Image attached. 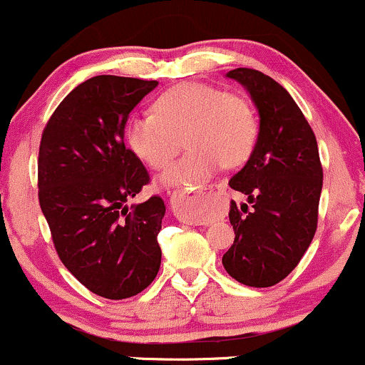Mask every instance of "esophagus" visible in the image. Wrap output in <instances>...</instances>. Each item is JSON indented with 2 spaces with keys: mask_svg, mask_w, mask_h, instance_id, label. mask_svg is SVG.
I'll return each mask as SVG.
<instances>
[{
  "mask_svg": "<svg viewBox=\"0 0 365 365\" xmlns=\"http://www.w3.org/2000/svg\"><path fill=\"white\" fill-rule=\"evenodd\" d=\"M222 190V184H209L205 190L195 191V193L187 195L186 202H187V214H184L182 210H179V214L182 215V219L190 225H205V219L200 217V212H202V205L203 200L210 195L219 193Z\"/></svg>",
  "mask_w": 365,
  "mask_h": 365,
  "instance_id": "1",
  "label": "esophagus"
}]
</instances>
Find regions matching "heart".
Here are the masks:
<instances>
[{
  "label": "heart",
  "instance_id": "obj_1",
  "mask_svg": "<svg viewBox=\"0 0 365 365\" xmlns=\"http://www.w3.org/2000/svg\"><path fill=\"white\" fill-rule=\"evenodd\" d=\"M155 115L134 113L125 123L128 148L151 168H163L186 137L190 151L160 175L179 190L202 186L225 165L245 162L254 150L257 125L244 99L203 83H181L155 101Z\"/></svg>",
  "mask_w": 365,
  "mask_h": 365
}]
</instances>
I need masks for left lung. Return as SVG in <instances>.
I'll list each match as a JSON object with an SVG mask.
<instances>
[{
	"mask_svg": "<svg viewBox=\"0 0 365 365\" xmlns=\"http://www.w3.org/2000/svg\"><path fill=\"white\" fill-rule=\"evenodd\" d=\"M247 90L259 115L249 160L230 179L247 202H231L233 245L222 256L226 272L249 287L284 280L312 244L322 193L315 134L291 93L256 69L226 73Z\"/></svg>",
	"mask_w": 365,
	"mask_h": 365,
	"instance_id": "left-lung-1",
	"label": "left lung"
}]
</instances>
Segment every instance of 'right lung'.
Listing matches in <instances>:
<instances>
[{
  "mask_svg": "<svg viewBox=\"0 0 365 365\" xmlns=\"http://www.w3.org/2000/svg\"><path fill=\"white\" fill-rule=\"evenodd\" d=\"M158 81L101 74L58 104L41 135L40 205L53 245L88 291L108 299L143 292L162 262L165 203L127 202L150 182L123 143L128 115Z\"/></svg>",
  "mask_w": 365,
  "mask_h": 365,
  "instance_id": "add662e5",
  "label": "right lung"
}]
</instances>
